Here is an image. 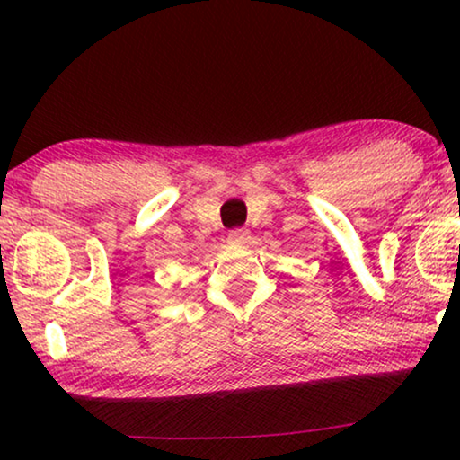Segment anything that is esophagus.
<instances>
[{"instance_id":"esophagus-1","label":"esophagus","mask_w":460,"mask_h":460,"mask_svg":"<svg viewBox=\"0 0 460 460\" xmlns=\"http://www.w3.org/2000/svg\"><path fill=\"white\" fill-rule=\"evenodd\" d=\"M228 238H230V243H234V244H244L249 241V230H244V228L230 230Z\"/></svg>"}]
</instances>
